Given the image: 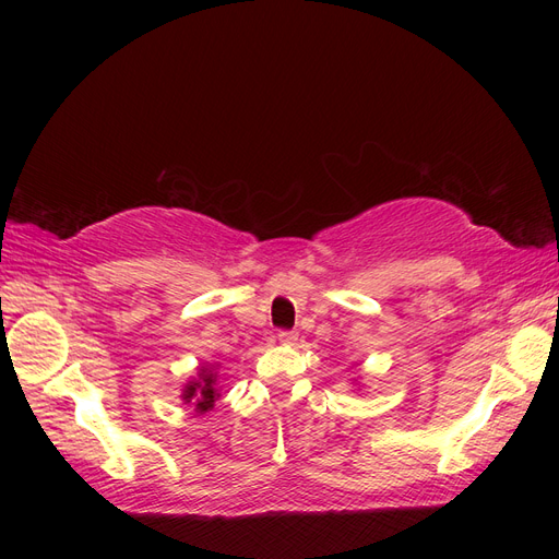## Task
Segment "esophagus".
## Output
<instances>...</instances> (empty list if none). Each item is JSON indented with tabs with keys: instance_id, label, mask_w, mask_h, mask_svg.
Returning a JSON list of instances; mask_svg holds the SVG:
<instances>
[{
	"instance_id": "esophagus-1",
	"label": "esophagus",
	"mask_w": 559,
	"mask_h": 559,
	"mask_svg": "<svg viewBox=\"0 0 559 559\" xmlns=\"http://www.w3.org/2000/svg\"><path fill=\"white\" fill-rule=\"evenodd\" d=\"M277 341H280L282 345H294V343L298 341V333H296V331H280V333H277Z\"/></svg>"
}]
</instances>
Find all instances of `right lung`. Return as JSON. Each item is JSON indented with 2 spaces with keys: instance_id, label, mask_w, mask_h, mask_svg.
Listing matches in <instances>:
<instances>
[{
  "instance_id": "obj_1",
  "label": "right lung",
  "mask_w": 559,
  "mask_h": 559,
  "mask_svg": "<svg viewBox=\"0 0 559 559\" xmlns=\"http://www.w3.org/2000/svg\"><path fill=\"white\" fill-rule=\"evenodd\" d=\"M183 403H191L195 413H207L214 408V401L218 399V389H216V370L214 368H200V373L195 380L183 386L181 394Z\"/></svg>"
}]
</instances>
